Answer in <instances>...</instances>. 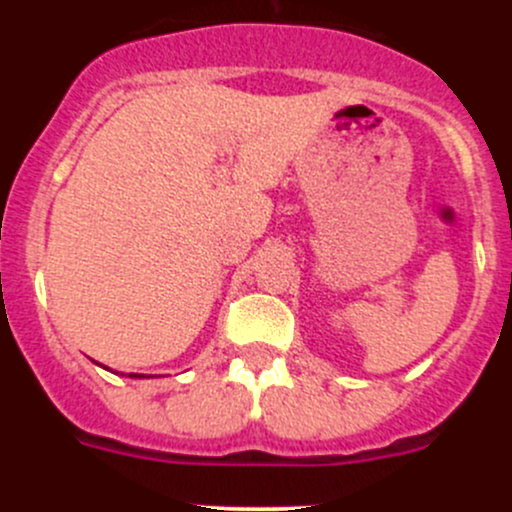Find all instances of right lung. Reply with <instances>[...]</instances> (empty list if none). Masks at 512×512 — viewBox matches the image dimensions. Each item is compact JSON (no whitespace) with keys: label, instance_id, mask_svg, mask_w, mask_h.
I'll return each instance as SVG.
<instances>
[{"label":"right lung","instance_id":"right-lung-1","mask_svg":"<svg viewBox=\"0 0 512 512\" xmlns=\"http://www.w3.org/2000/svg\"><path fill=\"white\" fill-rule=\"evenodd\" d=\"M128 376H143V374H128Z\"/></svg>","mask_w":512,"mask_h":512}]
</instances>
